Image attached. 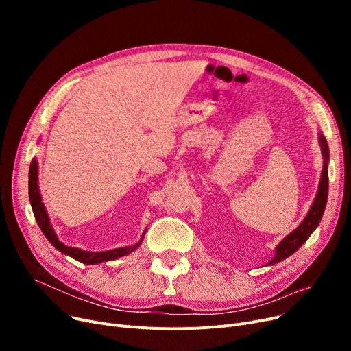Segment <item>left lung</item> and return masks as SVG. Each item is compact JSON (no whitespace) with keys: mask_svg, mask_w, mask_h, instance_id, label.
Here are the masks:
<instances>
[{"mask_svg":"<svg viewBox=\"0 0 351 351\" xmlns=\"http://www.w3.org/2000/svg\"><path fill=\"white\" fill-rule=\"evenodd\" d=\"M319 143L322 147L324 162H323V171H322L317 195H316L315 200H313V205H311L308 213L306 215V217L303 219V222L291 233H289L278 246H276L273 259L267 263V266H271V265H276V263L285 261L286 257L291 256L298 249H300L307 239L310 237V234L315 232V229L320 223L322 216L326 209L327 196H328V160H330L328 158H330V154H328L327 141L322 134L319 135Z\"/></svg>","mask_w":351,"mask_h":351,"instance_id":"obj_1","label":"left lung"}]
</instances>
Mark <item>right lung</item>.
<instances>
[{"label": "right lung", "instance_id": "obj_1", "mask_svg": "<svg viewBox=\"0 0 351 351\" xmlns=\"http://www.w3.org/2000/svg\"><path fill=\"white\" fill-rule=\"evenodd\" d=\"M28 195H29L31 208H32L36 223H38L44 236L48 239V242L55 249H58L61 253L72 257V259H75L81 263H85V265H98V263H102V262L115 261V259H119V257H122V256L132 253L135 249L139 247V245L143 241V236L146 233V230H145L142 233L141 239H139V242L132 245V246H125V247H118V249L105 250V252H86V250H82V249H78V247H71V246L64 245L58 239L57 233H55V230L51 225L49 216L47 213V209L43 204L40 188H38V162H36V158H34L31 160V165H29Z\"/></svg>", "mask_w": 351, "mask_h": 351}]
</instances>
